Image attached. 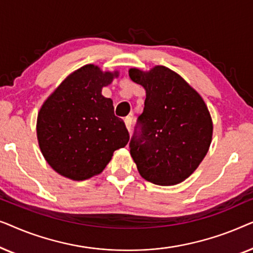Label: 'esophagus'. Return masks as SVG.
Wrapping results in <instances>:
<instances>
[{
    "mask_svg": "<svg viewBox=\"0 0 253 253\" xmlns=\"http://www.w3.org/2000/svg\"><path fill=\"white\" fill-rule=\"evenodd\" d=\"M124 123H126V126L127 131L131 132V129H132V126H131V124H132V119H131L130 116L126 117V119H124Z\"/></svg>",
    "mask_w": 253,
    "mask_h": 253,
    "instance_id": "esophagus-1",
    "label": "esophagus"
}]
</instances>
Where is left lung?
<instances>
[{
	"mask_svg": "<svg viewBox=\"0 0 253 253\" xmlns=\"http://www.w3.org/2000/svg\"><path fill=\"white\" fill-rule=\"evenodd\" d=\"M131 81L146 91L139 133L130 154L140 176L158 185H175L198 168L209 152L213 122L205 101L178 74L164 65L131 68Z\"/></svg>",
	"mask_w": 253,
	"mask_h": 253,
	"instance_id": "left-lung-1",
	"label": "left lung"
}]
</instances>
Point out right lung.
<instances>
[{
    "instance_id": "1",
    "label": "right lung",
    "mask_w": 253,
    "mask_h": 253,
    "mask_svg": "<svg viewBox=\"0 0 253 253\" xmlns=\"http://www.w3.org/2000/svg\"><path fill=\"white\" fill-rule=\"evenodd\" d=\"M119 75L86 64L69 75L41 106L38 143L44 160L60 175L72 181L99 175L114 152L129 141L126 124L114 115L113 100L101 94Z\"/></svg>"
}]
</instances>
